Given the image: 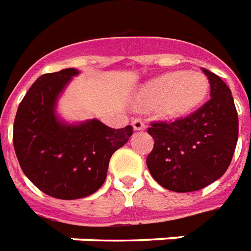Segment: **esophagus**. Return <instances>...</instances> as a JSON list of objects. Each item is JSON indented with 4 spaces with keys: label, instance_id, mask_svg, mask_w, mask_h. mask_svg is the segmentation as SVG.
<instances>
[{
    "label": "esophagus",
    "instance_id": "esophagus-1",
    "mask_svg": "<svg viewBox=\"0 0 251 251\" xmlns=\"http://www.w3.org/2000/svg\"><path fill=\"white\" fill-rule=\"evenodd\" d=\"M132 128H134V131H143V129L146 128V126H145V123L141 119H135L132 122Z\"/></svg>",
    "mask_w": 251,
    "mask_h": 251
}]
</instances>
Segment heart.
<instances>
[{
    "instance_id": "1",
    "label": "heart",
    "mask_w": 251,
    "mask_h": 251,
    "mask_svg": "<svg viewBox=\"0 0 251 251\" xmlns=\"http://www.w3.org/2000/svg\"><path fill=\"white\" fill-rule=\"evenodd\" d=\"M209 79L198 71L167 72L136 90L132 105L138 110H153L167 122H177L200 108L209 93Z\"/></svg>"
}]
</instances>
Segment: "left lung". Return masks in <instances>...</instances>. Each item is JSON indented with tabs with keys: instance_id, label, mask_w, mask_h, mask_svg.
<instances>
[{
	"instance_id": "8db88e82",
	"label": "left lung",
	"mask_w": 251,
	"mask_h": 251,
	"mask_svg": "<svg viewBox=\"0 0 251 251\" xmlns=\"http://www.w3.org/2000/svg\"><path fill=\"white\" fill-rule=\"evenodd\" d=\"M210 100L195 113L171 123H153L148 129L154 148L148 168L167 190L190 193L206 187L226 174L238 142V113L231 90L205 70Z\"/></svg>"
}]
</instances>
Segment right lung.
<instances>
[{
    "label": "right lung",
    "instance_id": "add662e5",
    "mask_svg": "<svg viewBox=\"0 0 251 251\" xmlns=\"http://www.w3.org/2000/svg\"><path fill=\"white\" fill-rule=\"evenodd\" d=\"M76 68L45 74L19 105L13 146L19 164L36 187L58 200H77L96 193L106 179L109 160L128 142L132 127L110 128L97 119L67 122L58 100Z\"/></svg>",
    "mask_w": 251,
    "mask_h": 251
}]
</instances>
